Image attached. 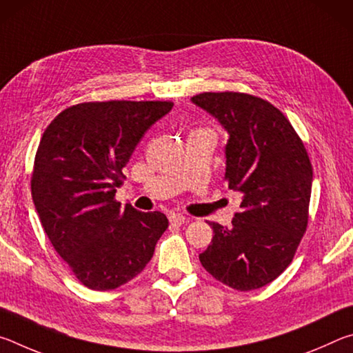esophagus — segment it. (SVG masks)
<instances>
[{"label": "esophagus", "instance_id": "esophagus-1", "mask_svg": "<svg viewBox=\"0 0 353 353\" xmlns=\"http://www.w3.org/2000/svg\"><path fill=\"white\" fill-rule=\"evenodd\" d=\"M170 223H171V225H182L183 223H187V218H185L181 213H171Z\"/></svg>", "mask_w": 353, "mask_h": 353}]
</instances>
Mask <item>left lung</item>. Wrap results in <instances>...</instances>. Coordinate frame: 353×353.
Returning a JSON list of instances; mask_svg holds the SVG:
<instances>
[{"mask_svg":"<svg viewBox=\"0 0 353 353\" xmlns=\"http://www.w3.org/2000/svg\"><path fill=\"white\" fill-rule=\"evenodd\" d=\"M191 101L229 134L224 181L243 198L229 229L208 223L214 235L199 260L230 288H261L288 268L307 230L313 182L307 149L283 113L259 97L205 92Z\"/></svg>","mask_w":353,"mask_h":353,"instance_id":"1","label":"left lung"}]
</instances>
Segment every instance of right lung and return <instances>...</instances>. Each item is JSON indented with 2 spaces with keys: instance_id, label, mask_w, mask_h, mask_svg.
Returning <instances> with one entry per match:
<instances>
[{
  "instance_id": "add662e5",
  "label": "right lung",
  "mask_w": 353,
  "mask_h": 353,
  "mask_svg": "<svg viewBox=\"0 0 353 353\" xmlns=\"http://www.w3.org/2000/svg\"><path fill=\"white\" fill-rule=\"evenodd\" d=\"M171 101L81 103L59 113L41 135L31 193L45 234L76 279L97 291L139 276L168 229L160 212L115 199L143 135Z\"/></svg>"
}]
</instances>
